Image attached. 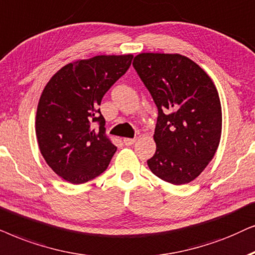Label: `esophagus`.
<instances>
[{
  "label": "esophagus",
  "mask_w": 255,
  "mask_h": 255,
  "mask_svg": "<svg viewBox=\"0 0 255 255\" xmlns=\"http://www.w3.org/2000/svg\"><path fill=\"white\" fill-rule=\"evenodd\" d=\"M135 141H136V138H129V137L124 138V143H125L126 145H131V144H134Z\"/></svg>",
  "instance_id": "34e87169"
}]
</instances>
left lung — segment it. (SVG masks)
I'll return each instance as SVG.
<instances>
[{"label": "left lung", "mask_w": 255, "mask_h": 255, "mask_svg": "<svg viewBox=\"0 0 255 255\" xmlns=\"http://www.w3.org/2000/svg\"><path fill=\"white\" fill-rule=\"evenodd\" d=\"M133 66L157 107L156 151L147 163L154 175L175 185L201 175L222 135L218 91L205 71L175 53H140Z\"/></svg>", "instance_id": "left-lung-1"}]
</instances>
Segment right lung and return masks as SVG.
<instances>
[{
	"label": "right lung",
	"mask_w": 255,
	"mask_h": 255,
	"mask_svg": "<svg viewBox=\"0 0 255 255\" xmlns=\"http://www.w3.org/2000/svg\"><path fill=\"white\" fill-rule=\"evenodd\" d=\"M131 59L133 54L77 60L62 67L44 87L37 107V141L49 167L65 181L86 183L110 164L117 147L105 134L99 106Z\"/></svg>",
	"instance_id": "add662e5"
}]
</instances>
